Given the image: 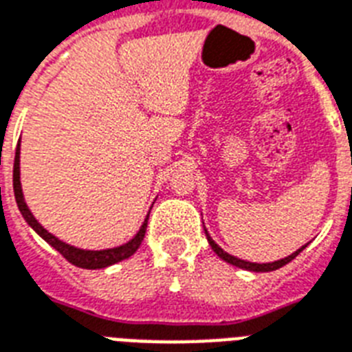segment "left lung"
Wrapping results in <instances>:
<instances>
[{
	"instance_id": "obj_1",
	"label": "left lung",
	"mask_w": 352,
	"mask_h": 352,
	"mask_svg": "<svg viewBox=\"0 0 352 352\" xmlns=\"http://www.w3.org/2000/svg\"><path fill=\"white\" fill-rule=\"evenodd\" d=\"M205 234H207V241H209V245L212 247V251L216 252V254L220 256L221 260H225L227 263H230V265H236L240 267V269H245V271H252V272H269V271H276V269H280V267L287 265L289 261L294 260L300 252L305 249V245L302 247V249H298L296 252H292L291 256H287V258H282V260L278 261H272V263H252V261H245V260H240V258H236V256H230L229 252H225L223 249H221L218 243H216L212 238L209 236V232H207V229H205Z\"/></svg>"
}]
</instances>
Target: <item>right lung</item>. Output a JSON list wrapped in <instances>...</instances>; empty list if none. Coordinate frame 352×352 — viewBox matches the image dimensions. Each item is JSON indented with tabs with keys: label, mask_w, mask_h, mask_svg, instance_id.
Masks as SVG:
<instances>
[{
	"label": "right lung",
	"mask_w": 352,
	"mask_h": 352,
	"mask_svg": "<svg viewBox=\"0 0 352 352\" xmlns=\"http://www.w3.org/2000/svg\"><path fill=\"white\" fill-rule=\"evenodd\" d=\"M14 196H16V204H18L19 212L23 214L25 221L32 227L36 232H38L41 238H43L49 245H52L56 251L63 256L65 260L70 261L72 265L81 267V269H103V267H109L112 263H118V261L127 260L129 256H132L138 251V247L142 245L143 238H145V229H147V220L148 214L143 221V225L138 230V234L132 238L131 241L123 243L120 247H114V249H105V251H83V249H78V247H72L65 241L58 240L54 234H50L49 230L43 229L41 225L38 223V220L34 218L32 212L29 210L27 204H25L23 192H21V182H19V143L18 148H16V158H14Z\"/></svg>",
	"instance_id": "right-lung-1"
}]
</instances>
